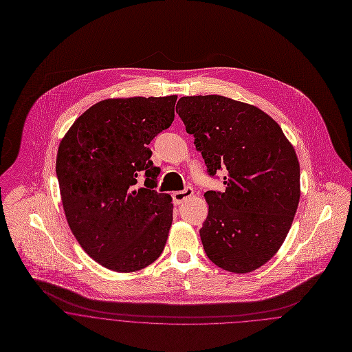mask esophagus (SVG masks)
<instances>
[{
	"label": "esophagus",
	"instance_id": "34e87169",
	"mask_svg": "<svg viewBox=\"0 0 352 352\" xmlns=\"http://www.w3.org/2000/svg\"><path fill=\"white\" fill-rule=\"evenodd\" d=\"M190 195H193V189L192 188H185L184 190L181 192H175L173 193V199H174V204L179 205L181 202H184L186 198H189Z\"/></svg>",
	"mask_w": 352,
	"mask_h": 352
}]
</instances>
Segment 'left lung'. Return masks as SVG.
<instances>
[{
    "instance_id": "left-lung-1",
    "label": "left lung",
    "mask_w": 352,
    "mask_h": 352,
    "mask_svg": "<svg viewBox=\"0 0 352 352\" xmlns=\"http://www.w3.org/2000/svg\"><path fill=\"white\" fill-rule=\"evenodd\" d=\"M209 177L224 170V192L205 193L199 230L208 258L231 273H250L275 255L300 201V164L280 126L256 107L223 96L177 104Z\"/></svg>"
}]
</instances>
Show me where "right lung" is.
<instances>
[{"mask_svg":"<svg viewBox=\"0 0 352 352\" xmlns=\"http://www.w3.org/2000/svg\"><path fill=\"white\" fill-rule=\"evenodd\" d=\"M175 101L104 100L80 115L59 144L56 177L69 227L85 252L109 270H142L166 245L173 204L155 190L160 168L148 144L174 121Z\"/></svg>","mask_w":352,"mask_h":352,"instance_id":"right-lung-1","label":"right lung"}]
</instances>
